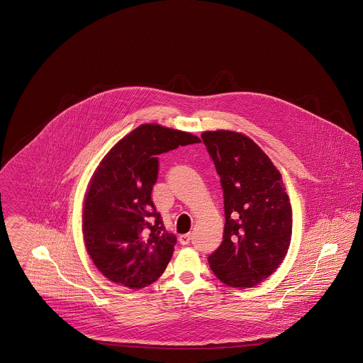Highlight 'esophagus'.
I'll use <instances>...</instances> for the list:
<instances>
[{"mask_svg":"<svg viewBox=\"0 0 363 363\" xmlns=\"http://www.w3.org/2000/svg\"><path fill=\"white\" fill-rule=\"evenodd\" d=\"M190 239H191V235H190V233H184V235H181V236H179V243L185 246V245H189Z\"/></svg>","mask_w":363,"mask_h":363,"instance_id":"34e87169","label":"esophagus"}]
</instances>
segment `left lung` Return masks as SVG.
Instances as JSON below:
<instances>
[{
  "label": "left lung",
  "instance_id": "8db88e82",
  "mask_svg": "<svg viewBox=\"0 0 363 363\" xmlns=\"http://www.w3.org/2000/svg\"><path fill=\"white\" fill-rule=\"evenodd\" d=\"M203 145L224 194L223 242L208 257L213 274L251 288L282 263L291 239V206L282 177L261 147L233 130H206Z\"/></svg>",
  "mask_w": 363,
  "mask_h": 363
}]
</instances>
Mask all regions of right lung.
<instances>
[{
    "label": "right lung",
    "instance_id": "obj_1",
    "mask_svg": "<svg viewBox=\"0 0 363 363\" xmlns=\"http://www.w3.org/2000/svg\"><path fill=\"white\" fill-rule=\"evenodd\" d=\"M200 142L189 132L142 124L101 160L87 189L82 231L89 257L109 281L140 289L164 272L177 238L151 200L158 155Z\"/></svg>",
    "mask_w": 363,
    "mask_h": 363
}]
</instances>
